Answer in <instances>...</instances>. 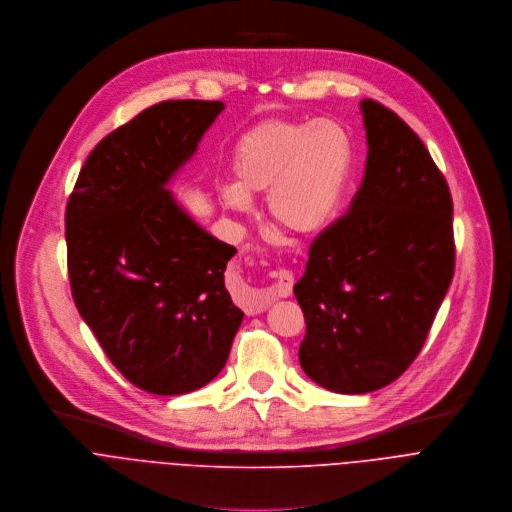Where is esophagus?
<instances>
[{"mask_svg": "<svg viewBox=\"0 0 512 512\" xmlns=\"http://www.w3.org/2000/svg\"><path fill=\"white\" fill-rule=\"evenodd\" d=\"M274 278H276V282L268 288V292H266L264 296H260V298L250 306V309H248L250 315L262 313L274 298H286V296L292 294L294 276H292L290 270H278V272L274 274Z\"/></svg>", "mask_w": 512, "mask_h": 512, "instance_id": "esophagus-1", "label": "esophagus"}]
</instances>
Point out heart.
<instances>
[{
    "mask_svg": "<svg viewBox=\"0 0 512 512\" xmlns=\"http://www.w3.org/2000/svg\"><path fill=\"white\" fill-rule=\"evenodd\" d=\"M355 165V141L333 119H268L232 151L234 183L220 189L226 208L246 212L268 193V214L284 234L313 238L339 214Z\"/></svg>",
    "mask_w": 512,
    "mask_h": 512,
    "instance_id": "b5f03b06",
    "label": "heart"
}]
</instances>
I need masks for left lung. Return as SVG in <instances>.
<instances>
[{"label":"left lung","instance_id":"8db88e82","mask_svg":"<svg viewBox=\"0 0 512 512\" xmlns=\"http://www.w3.org/2000/svg\"><path fill=\"white\" fill-rule=\"evenodd\" d=\"M361 113L365 177L294 284L306 323L300 367L337 393L381 389L412 365L456 260L450 187L426 145L371 98Z\"/></svg>","mask_w":512,"mask_h":512}]
</instances>
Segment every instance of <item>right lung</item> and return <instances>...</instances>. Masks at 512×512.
<instances>
[{
    "label": "right lung",
    "instance_id": "obj_1",
    "mask_svg": "<svg viewBox=\"0 0 512 512\" xmlns=\"http://www.w3.org/2000/svg\"><path fill=\"white\" fill-rule=\"evenodd\" d=\"M220 100H163L102 139L66 203L72 298L139 389L181 395L226 365L244 313L224 284L236 248L199 228L165 187Z\"/></svg>",
    "mask_w": 512,
    "mask_h": 512
}]
</instances>
